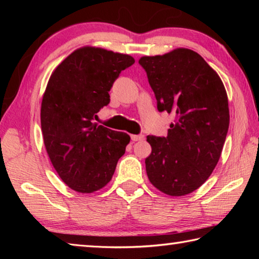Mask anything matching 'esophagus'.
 I'll use <instances>...</instances> for the list:
<instances>
[{
	"mask_svg": "<svg viewBox=\"0 0 259 259\" xmlns=\"http://www.w3.org/2000/svg\"><path fill=\"white\" fill-rule=\"evenodd\" d=\"M144 135H131V140L134 142H138V140H143Z\"/></svg>",
	"mask_w": 259,
	"mask_h": 259,
	"instance_id": "34e87169",
	"label": "esophagus"
}]
</instances>
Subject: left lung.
<instances>
[{
  "instance_id": "obj_1",
  "label": "left lung",
  "mask_w": 259,
  "mask_h": 259,
  "mask_svg": "<svg viewBox=\"0 0 259 259\" xmlns=\"http://www.w3.org/2000/svg\"><path fill=\"white\" fill-rule=\"evenodd\" d=\"M139 64L157 109L175 115L166 137L147 136V177L166 195L190 194L209 178L222 154L230 124L225 87L198 52L185 48L144 56Z\"/></svg>"
}]
</instances>
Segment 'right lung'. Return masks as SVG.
<instances>
[{
    "label": "right lung",
    "mask_w": 259,
    "mask_h": 259,
    "mask_svg": "<svg viewBox=\"0 0 259 259\" xmlns=\"http://www.w3.org/2000/svg\"><path fill=\"white\" fill-rule=\"evenodd\" d=\"M134 63L129 55L82 47L51 74L41 104L43 142L58 176L75 192L106 186L124 154L130 136L93 120L109 103L114 81Z\"/></svg>",
    "instance_id": "right-lung-1"
}]
</instances>
